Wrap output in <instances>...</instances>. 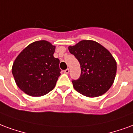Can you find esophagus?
<instances>
[{
	"instance_id": "34e87169",
	"label": "esophagus",
	"mask_w": 133,
	"mask_h": 133,
	"mask_svg": "<svg viewBox=\"0 0 133 133\" xmlns=\"http://www.w3.org/2000/svg\"><path fill=\"white\" fill-rule=\"evenodd\" d=\"M64 72L65 74H69V69H66V70L64 71Z\"/></svg>"
}]
</instances>
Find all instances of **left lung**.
Returning a JSON list of instances; mask_svg holds the SVG:
<instances>
[{
  "mask_svg": "<svg viewBox=\"0 0 133 133\" xmlns=\"http://www.w3.org/2000/svg\"><path fill=\"white\" fill-rule=\"evenodd\" d=\"M68 49L81 66L80 78L72 81L74 89L90 98L106 93L113 85L117 71V63L111 53L97 42L87 39Z\"/></svg>",
  "mask_w": 133,
  "mask_h": 133,
  "instance_id": "1",
  "label": "left lung"
}]
</instances>
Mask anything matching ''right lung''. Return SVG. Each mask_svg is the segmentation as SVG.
<instances>
[{"mask_svg": "<svg viewBox=\"0 0 133 133\" xmlns=\"http://www.w3.org/2000/svg\"><path fill=\"white\" fill-rule=\"evenodd\" d=\"M55 46L39 40L26 46L13 62L12 74L19 89L34 97L54 89L60 76L59 60L55 58Z\"/></svg>", "mask_w": 133, "mask_h": 133, "instance_id": "1", "label": "right lung"}]
</instances>
